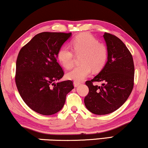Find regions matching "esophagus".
I'll return each mask as SVG.
<instances>
[{
  "mask_svg": "<svg viewBox=\"0 0 148 148\" xmlns=\"http://www.w3.org/2000/svg\"><path fill=\"white\" fill-rule=\"evenodd\" d=\"M73 84H74V86L75 87V88H77V87H78L79 85L81 84L79 82H73Z\"/></svg>",
  "mask_w": 148,
  "mask_h": 148,
  "instance_id": "1",
  "label": "esophagus"
}]
</instances>
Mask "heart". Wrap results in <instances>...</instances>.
I'll use <instances>...</instances> for the list:
<instances>
[{
    "label": "heart",
    "mask_w": 148,
    "mask_h": 148,
    "mask_svg": "<svg viewBox=\"0 0 148 148\" xmlns=\"http://www.w3.org/2000/svg\"><path fill=\"white\" fill-rule=\"evenodd\" d=\"M71 47L77 55L81 56V64L72 69L66 75V78L75 82H81L90 75L92 70L99 71L104 67L108 58V50L104 44L88 33L81 34L72 40ZM57 58L65 69L73 64L74 54L66 46L60 48L57 53Z\"/></svg>",
    "instance_id": "obj_1"
}]
</instances>
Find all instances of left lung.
Listing matches in <instances>:
<instances>
[{"label": "left lung", "mask_w": 148, "mask_h": 148, "mask_svg": "<svg viewBox=\"0 0 148 148\" xmlns=\"http://www.w3.org/2000/svg\"><path fill=\"white\" fill-rule=\"evenodd\" d=\"M108 50V60L102 71L91 81H87L89 93L85 97L86 107L91 112L104 115L114 112L130 96L134 85V63L125 44L116 36L103 35ZM101 81L100 86L92 83Z\"/></svg>", "instance_id": "1"}]
</instances>
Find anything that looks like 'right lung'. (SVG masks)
<instances>
[{"instance_id":"1","label":"right lung","mask_w":148,"mask_h":148,"mask_svg":"<svg viewBox=\"0 0 148 148\" xmlns=\"http://www.w3.org/2000/svg\"><path fill=\"white\" fill-rule=\"evenodd\" d=\"M71 33L42 32L20 50L16 62L18 92L32 110L52 115L61 110L66 96L74 88L71 80L57 82L64 75L57 53Z\"/></svg>"}]
</instances>
